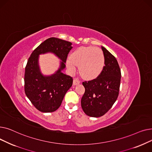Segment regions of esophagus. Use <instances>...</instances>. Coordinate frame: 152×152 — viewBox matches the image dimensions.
Returning a JSON list of instances; mask_svg holds the SVG:
<instances>
[{
    "instance_id": "34e87169",
    "label": "esophagus",
    "mask_w": 152,
    "mask_h": 152,
    "mask_svg": "<svg viewBox=\"0 0 152 152\" xmlns=\"http://www.w3.org/2000/svg\"><path fill=\"white\" fill-rule=\"evenodd\" d=\"M79 83H80V81H79V79H76V78L74 79V80H73V84H74L75 86L77 85V84H79Z\"/></svg>"
}]
</instances>
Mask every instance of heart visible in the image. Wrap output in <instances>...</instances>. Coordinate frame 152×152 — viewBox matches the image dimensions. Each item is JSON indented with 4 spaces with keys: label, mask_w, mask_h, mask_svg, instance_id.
Segmentation results:
<instances>
[{
    "label": "heart",
    "mask_w": 152,
    "mask_h": 152,
    "mask_svg": "<svg viewBox=\"0 0 152 152\" xmlns=\"http://www.w3.org/2000/svg\"><path fill=\"white\" fill-rule=\"evenodd\" d=\"M79 66L81 76L86 79L98 77L105 66V56L100 48L81 47L77 49L66 60V66L74 73Z\"/></svg>",
    "instance_id": "b5f03b06"
}]
</instances>
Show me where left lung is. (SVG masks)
Segmentation results:
<instances>
[{
  "label": "left lung",
  "instance_id": "left-lung-1",
  "mask_svg": "<svg viewBox=\"0 0 152 152\" xmlns=\"http://www.w3.org/2000/svg\"><path fill=\"white\" fill-rule=\"evenodd\" d=\"M105 66L100 75L92 81H84L85 92L81 99L84 112L91 117H100L112 107L119 94L121 70L114 56L102 47Z\"/></svg>",
  "mask_w": 152,
  "mask_h": 152
}]
</instances>
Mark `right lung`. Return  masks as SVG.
<instances>
[{"label": "right lung", "mask_w": 152, "mask_h": 152, "mask_svg": "<svg viewBox=\"0 0 152 152\" xmlns=\"http://www.w3.org/2000/svg\"><path fill=\"white\" fill-rule=\"evenodd\" d=\"M72 43L50 37L40 44L31 53L25 68V91L27 97L39 111L53 112L61 104L66 92L73 84V78L62 73ZM52 53L61 60L54 74L44 75L38 65L39 55Z\"/></svg>", "instance_id": "right-lung-1"}]
</instances>
